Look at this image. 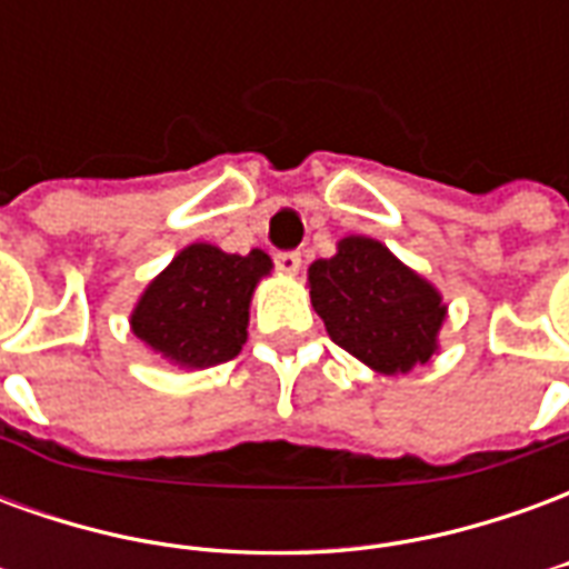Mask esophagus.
Instances as JSON below:
<instances>
[{
    "label": "esophagus",
    "mask_w": 569,
    "mask_h": 569,
    "mask_svg": "<svg viewBox=\"0 0 569 569\" xmlns=\"http://www.w3.org/2000/svg\"><path fill=\"white\" fill-rule=\"evenodd\" d=\"M273 264H277L283 273H298V268H301V256L292 252V249H283V252H277V256H273Z\"/></svg>",
    "instance_id": "esophagus-1"
}]
</instances>
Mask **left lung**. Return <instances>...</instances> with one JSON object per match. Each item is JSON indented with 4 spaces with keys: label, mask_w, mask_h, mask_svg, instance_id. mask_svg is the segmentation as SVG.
<instances>
[{
    "label": "left lung",
    "mask_w": 569,
    "mask_h": 569,
    "mask_svg": "<svg viewBox=\"0 0 569 569\" xmlns=\"http://www.w3.org/2000/svg\"><path fill=\"white\" fill-rule=\"evenodd\" d=\"M310 301L329 338L383 375L423 366L445 320L439 292L371 237H345L310 264Z\"/></svg>",
    "instance_id": "1"
}]
</instances>
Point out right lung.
<instances>
[{"label":"right lung","mask_w":569,"mask_h":569,"mask_svg":"<svg viewBox=\"0 0 569 569\" xmlns=\"http://www.w3.org/2000/svg\"><path fill=\"white\" fill-rule=\"evenodd\" d=\"M271 259L252 249L231 256L210 243H191L154 277L130 317L133 335L186 369L219 366L247 341L249 298Z\"/></svg>","instance_id":"1"}]
</instances>
